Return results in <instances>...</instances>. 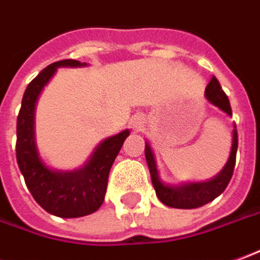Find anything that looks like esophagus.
Segmentation results:
<instances>
[{
    "instance_id": "esophagus-1",
    "label": "esophagus",
    "mask_w": 260,
    "mask_h": 260,
    "mask_svg": "<svg viewBox=\"0 0 260 260\" xmlns=\"http://www.w3.org/2000/svg\"><path fill=\"white\" fill-rule=\"evenodd\" d=\"M132 124H133V128H136V130H140L143 121H141L140 117H134L133 121H132Z\"/></svg>"
}]
</instances>
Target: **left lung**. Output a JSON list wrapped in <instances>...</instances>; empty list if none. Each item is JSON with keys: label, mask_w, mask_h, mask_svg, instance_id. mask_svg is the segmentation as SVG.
Returning <instances> with one entry per match:
<instances>
[{"label": "left lung", "mask_w": 260, "mask_h": 260, "mask_svg": "<svg viewBox=\"0 0 260 260\" xmlns=\"http://www.w3.org/2000/svg\"><path fill=\"white\" fill-rule=\"evenodd\" d=\"M205 96L212 105H215L226 114L232 116V109L229 105L228 96L225 94L215 76L211 79V82L207 86ZM236 150H238V132H236L235 126L229 160L222 171L216 175L215 178H212L207 182H191V184H185V185H180V187H170V185H166L160 181L155 160H154V154L148 146V143H146V150H144L146 160H147L151 181H153L154 189H155V194L158 197V200L167 207L181 209L200 208L202 205L214 201L218 195H221L225 191V188L228 187L229 181L232 178L234 168H235Z\"/></svg>", "instance_id": "obj_1"}]
</instances>
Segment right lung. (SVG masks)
Here are the masks:
<instances>
[{"mask_svg":"<svg viewBox=\"0 0 260 260\" xmlns=\"http://www.w3.org/2000/svg\"><path fill=\"white\" fill-rule=\"evenodd\" d=\"M75 59H63L45 68L26 86L17 119V161L34 200L52 215L78 218L93 214L105 201L113 162L128 136V130L102 141L86 166L71 173L52 171L38 155L34 136V112L38 96L59 66H83Z\"/></svg>","mask_w":260,"mask_h":260,"instance_id":"1","label":"right lung"}]
</instances>
